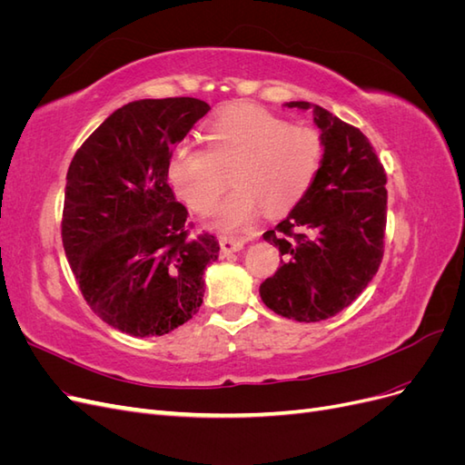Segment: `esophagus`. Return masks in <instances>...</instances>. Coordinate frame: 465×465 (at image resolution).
Segmentation results:
<instances>
[{"instance_id":"esophagus-1","label":"esophagus","mask_w":465,"mask_h":465,"mask_svg":"<svg viewBox=\"0 0 465 465\" xmlns=\"http://www.w3.org/2000/svg\"><path fill=\"white\" fill-rule=\"evenodd\" d=\"M244 242H246L244 238H234V236H221V241H219V244H221V256H229V254H232V252L242 250Z\"/></svg>"}]
</instances>
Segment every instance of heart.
Wrapping results in <instances>:
<instances>
[{
    "instance_id": "b5f03b06",
    "label": "heart",
    "mask_w": 465,
    "mask_h": 465,
    "mask_svg": "<svg viewBox=\"0 0 465 465\" xmlns=\"http://www.w3.org/2000/svg\"><path fill=\"white\" fill-rule=\"evenodd\" d=\"M205 147L180 143L168 161V180L192 211L209 215L221 193L236 190L217 209L223 229L244 227L260 205L281 213L311 190L323 157L322 135L308 125H289L256 106H232L205 125Z\"/></svg>"
}]
</instances>
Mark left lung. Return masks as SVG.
Instances as JSON below:
<instances>
[{"mask_svg":"<svg viewBox=\"0 0 465 465\" xmlns=\"http://www.w3.org/2000/svg\"><path fill=\"white\" fill-rule=\"evenodd\" d=\"M322 132L320 173L304 198L273 231L281 265L260 285V297L279 316L320 322L341 312L376 275L384 256L386 173L359 128L311 103Z\"/></svg>","mask_w":465,"mask_h":465,"instance_id":"8db88e82","label":"left lung"}]
</instances>
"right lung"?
Returning a JSON list of instances; mask_svg holds the SVG:
<instances>
[{
    "label": "right lung",
    "instance_id": "add662e5",
    "mask_svg": "<svg viewBox=\"0 0 465 465\" xmlns=\"http://www.w3.org/2000/svg\"><path fill=\"white\" fill-rule=\"evenodd\" d=\"M192 96L118 108L69 164L62 242L83 299L108 326L164 335L198 314L213 234L190 236L188 209L168 186L178 142L209 112Z\"/></svg>",
    "mask_w": 465,
    "mask_h": 465
}]
</instances>
